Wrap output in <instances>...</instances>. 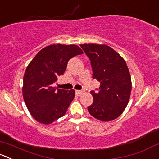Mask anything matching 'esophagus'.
<instances>
[{
  "label": "esophagus",
  "mask_w": 159,
  "mask_h": 159,
  "mask_svg": "<svg viewBox=\"0 0 159 159\" xmlns=\"http://www.w3.org/2000/svg\"><path fill=\"white\" fill-rule=\"evenodd\" d=\"M76 95H78V96H80V95H81V94H82V92H83V91H81V90H76Z\"/></svg>",
  "instance_id": "1"
}]
</instances>
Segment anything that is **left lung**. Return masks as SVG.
I'll return each instance as SVG.
<instances>
[{"instance_id":"8db88e82","label":"left lung","mask_w":159,"mask_h":159,"mask_svg":"<svg viewBox=\"0 0 159 159\" xmlns=\"http://www.w3.org/2000/svg\"><path fill=\"white\" fill-rule=\"evenodd\" d=\"M80 46L91 61L92 78L100 82L98 92H91L94 101L88 110L98 120H113L123 113L130 99L132 84L127 64L106 45Z\"/></svg>"}]
</instances>
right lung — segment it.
Returning a JSON list of instances; mask_svg holds the SVG:
<instances>
[{
    "instance_id": "right-lung-1",
    "label": "right lung",
    "mask_w": 159,
    "mask_h": 159,
    "mask_svg": "<svg viewBox=\"0 0 159 159\" xmlns=\"http://www.w3.org/2000/svg\"><path fill=\"white\" fill-rule=\"evenodd\" d=\"M83 51L76 45L53 44L42 49L32 60L23 78V98L35 120L50 124L64 116L75 91L57 89L52 84L64 75L69 60Z\"/></svg>"
}]
</instances>
